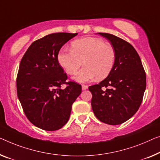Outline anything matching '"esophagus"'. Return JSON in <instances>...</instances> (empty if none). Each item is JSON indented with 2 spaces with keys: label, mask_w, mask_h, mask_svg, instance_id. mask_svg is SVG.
Instances as JSON below:
<instances>
[{
  "label": "esophagus",
  "mask_w": 160,
  "mask_h": 160,
  "mask_svg": "<svg viewBox=\"0 0 160 160\" xmlns=\"http://www.w3.org/2000/svg\"><path fill=\"white\" fill-rule=\"evenodd\" d=\"M88 88V85H82V90H87Z\"/></svg>",
  "instance_id": "1"
}]
</instances>
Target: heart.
<instances>
[{"label":"heart","mask_w":160,"mask_h":160,"mask_svg":"<svg viewBox=\"0 0 160 160\" xmlns=\"http://www.w3.org/2000/svg\"><path fill=\"white\" fill-rule=\"evenodd\" d=\"M57 59L68 75L75 74L83 62L84 68L73 79L84 82L95 78L103 80L108 77L115 64L116 52L111 44L101 38L85 37L72 42L70 50L61 49Z\"/></svg>","instance_id":"b5f03b06"}]
</instances>
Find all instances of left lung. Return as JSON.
<instances>
[{"label": "left lung", "instance_id": "left-lung-1", "mask_svg": "<svg viewBox=\"0 0 160 160\" xmlns=\"http://www.w3.org/2000/svg\"><path fill=\"white\" fill-rule=\"evenodd\" d=\"M98 34L113 47L116 61L106 79L88 88L92 93L91 106L101 122L118 125L132 118L141 106L147 85L146 73L132 44L113 34Z\"/></svg>", "mask_w": 160, "mask_h": 160}]
</instances>
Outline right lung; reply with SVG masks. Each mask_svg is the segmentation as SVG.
<instances>
[{"label": "right lung", "instance_id": "1", "mask_svg": "<svg viewBox=\"0 0 160 160\" xmlns=\"http://www.w3.org/2000/svg\"><path fill=\"white\" fill-rule=\"evenodd\" d=\"M78 33H54L36 40L21 59L16 78L19 101L28 121L46 131L61 128L70 118L72 103L82 92L58 62L62 47ZM62 84L67 85L65 89Z\"/></svg>", "mask_w": 160, "mask_h": 160}]
</instances>
